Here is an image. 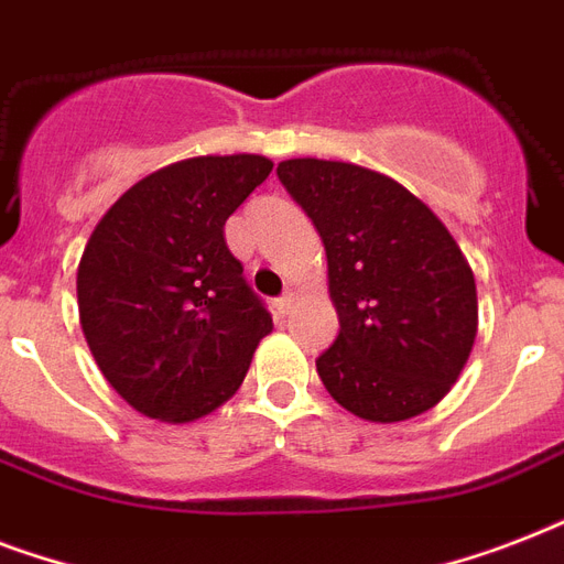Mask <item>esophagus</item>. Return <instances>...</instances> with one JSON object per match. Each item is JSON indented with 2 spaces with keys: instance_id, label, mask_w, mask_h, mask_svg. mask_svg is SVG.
<instances>
[{
  "instance_id": "esophagus-1",
  "label": "esophagus",
  "mask_w": 564,
  "mask_h": 564,
  "mask_svg": "<svg viewBox=\"0 0 564 564\" xmlns=\"http://www.w3.org/2000/svg\"><path fill=\"white\" fill-rule=\"evenodd\" d=\"M295 304H299V295H295V292H286V295H283V299H278L274 301V313H278V316H290L292 310H295Z\"/></svg>"
}]
</instances>
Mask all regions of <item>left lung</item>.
<instances>
[{
  "instance_id": "left-lung-1",
  "label": "left lung",
  "mask_w": 564,
  "mask_h": 564,
  "mask_svg": "<svg viewBox=\"0 0 564 564\" xmlns=\"http://www.w3.org/2000/svg\"><path fill=\"white\" fill-rule=\"evenodd\" d=\"M278 178L325 242L339 336L316 371L330 398L377 424L433 410L477 339V283L451 230L398 181L357 163L292 158Z\"/></svg>"
}]
</instances>
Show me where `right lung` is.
<instances>
[{"label":"right lung","mask_w":564,"mask_h":564,"mask_svg":"<svg viewBox=\"0 0 564 564\" xmlns=\"http://www.w3.org/2000/svg\"><path fill=\"white\" fill-rule=\"evenodd\" d=\"M263 154H202L126 189L78 263L93 360L145 419L187 424L242 386L272 316L242 281L225 221L272 172Z\"/></svg>","instance_id":"1"}]
</instances>
